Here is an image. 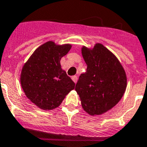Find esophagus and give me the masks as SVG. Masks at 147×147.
Returning <instances> with one entry per match:
<instances>
[{
  "label": "esophagus",
  "mask_w": 147,
  "mask_h": 147,
  "mask_svg": "<svg viewBox=\"0 0 147 147\" xmlns=\"http://www.w3.org/2000/svg\"><path fill=\"white\" fill-rule=\"evenodd\" d=\"M71 79H72V81H73L74 82L76 83L77 82V80H78V76H74L71 77Z\"/></svg>",
  "instance_id": "obj_1"
}]
</instances>
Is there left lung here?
<instances>
[{"instance_id":"obj_1","label":"left lung","mask_w":147,"mask_h":147,"mask_svg":"<svg viewBox=\"0 0 147 147\" xmlns=\"http://www.w3.org/2000/svg\"><path fill=\"white\" fill-rule=\"evenodd\" d=\"M82 54L87 69L79 76L75 89L83 109L91 115H100L123 97L127 87L125 71L116 56L100 43L92 49L83 47Z\"/></svg>"}]
</instances>
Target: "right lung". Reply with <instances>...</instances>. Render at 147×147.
I'll use <instances>...</instances> for the list:
<instances>
[{
    "label": "right lung",
    "mask_w": 147,
    "mask_h": 147,
    "mask_svg": "<svg viewBox=\"0 0 147 147\" xmlns=\"http://www.w3.org/2000/svg\"><path fill=\"white\" fill-rule=\"evenodd\" d=\"M71 45L53 41L41 45L23 66L20 83L26 96L38 107L47 111L59 107L75 88V83L60 65Z\"/></svg>",
    "instance_id": "add662e5"
}]
</instances>
